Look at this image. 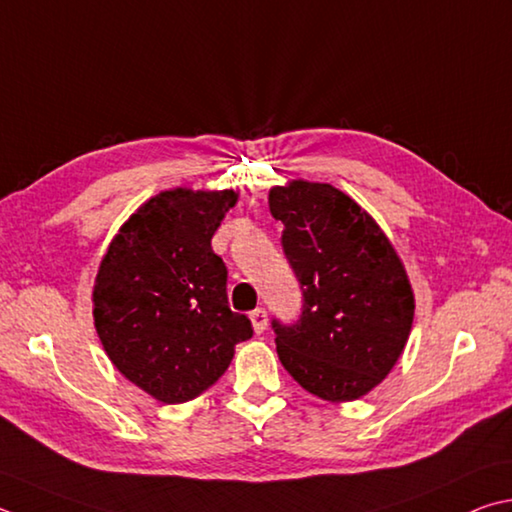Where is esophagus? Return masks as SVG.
I'll use <instances>...</instances> for the list:
<instances>
[{
	"label": "esophagus",
	"instance_id": "obj_1",
	"mask_svg": "<svg viewBox=\"0 0 512 512\" xmlns=\"http://www.w3.org/2000/svg\"><path fill=\"white\" fill-rule=\"evenodd\" d=\"M250 322H253L255 333H264L268 327V313L264 309H255L250 313Z\"/></svg>",
	"mask_w": 512,
	"mask_h": 512
}]
</instances>
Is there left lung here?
Returning <instances> with one entry per match:
<instances>
[{
  "label": "left lung",
  "instance_id": "obj_1",
  "mask_svg": "<svg viewBox=\"0 0 512 512\" xmlns=\"http://www.w3.org/2000/svg\"><path fill=\"white\" fill-rule=\"evenodd\" d=\"M302 288L295 324L273 320L277 356L306 392L331 403L365 396L410 338L414 293L392 241L329 183L291 181L268 194Z\"/></svg>",
  "mask_w": 512,
  "mask_h": 512
}]
</instances>
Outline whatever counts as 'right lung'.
<instances>
[{
    "mask_svg": "<svg viewBox=\"0 0 512 512\" xmlns=\"http://www.w3.org/2000/svg\"><path fill=\"white\" fill-rule=\"evenodd\" d=\"M235 203L232 190H165L120 226L100 262L98 338L120 374L161 403L206 392L253 336L230 311L226 264L210 246Z\"/></svg>",
    "mask_w": 512,
    "mask_h": 512,
    "instance_id": "add662e5",
    "label": "right lung"
}]
</instances>
